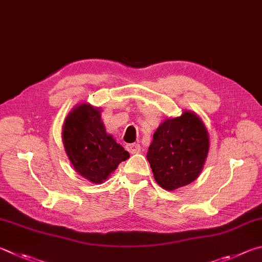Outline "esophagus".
<instances>
[{"label": "esophagus", "instance_id": "34e87169", "mask_svg": "<svg viewBox=\"0 0 262 262\" xmlns=\"http://www.w3.org/2000/svg\"><path fill=\"white\" fill-rule=\"evenodd\" d=\"M126 149L128 152H129V154L134 155V154H139V152L141 151V146L137 143H132V144H127Z\"/></svg>", "mask_w": 262, "mask_h": 262}]
</instances>
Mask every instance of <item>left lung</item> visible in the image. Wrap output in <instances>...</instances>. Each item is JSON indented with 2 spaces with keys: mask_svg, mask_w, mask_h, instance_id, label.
Masks as SVG:
<instances>
[{
  "mask_svg": "<svg viewBox=\"0 0 262 262\" xmlns=\"http://www.w3.org/2000/svg\"><path fill=\"white\" fill-rule=\"evenodd\" d=\"M208 149V132L202 119L191 111H184L180 117L160 123L146 158L156 182L173 191L199 177Z\"/></svg>",
  "mask_w": 262,
  "mask_h": 262,
  "instance_id": "left-lung-1",
  "label": "left lung"
}]
</instances>
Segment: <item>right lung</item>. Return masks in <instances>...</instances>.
<instances>
[{"label": "right lung", "instance_id": "obj_1", "mask_svg": "<svg viewBox=\"0 0 262 262\" xmlns=\"http://www.w3.org/2000/svg\"><path fill=\"white\" fill-rule=\"evenodd\" d=\"M61 139L74 169L93 183H102L121 161L129 158V154L106 133L101 110L88 103L79 104L69 113Z\"/></svg>", "mask_w": 262, "mask_h": 262}]
</instances>
